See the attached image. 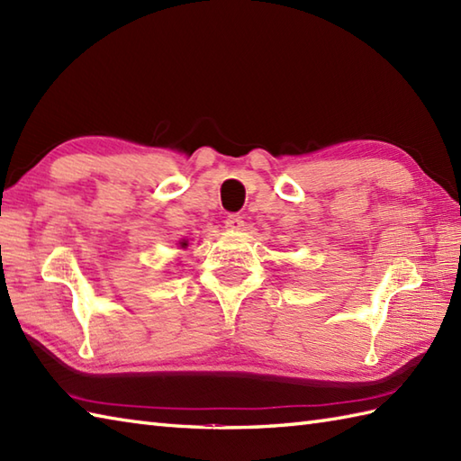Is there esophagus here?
<instances>
[{"label":"esophagus","instance_id":"1","mask_svg":"<svg viewBox=\"0 0 461 461\" xmlns=\"http://www.w3.org/2000/svg\"><path fill=\"white\" fill-rule=\"evenodd\" d=\"M225 228L231 230V231L241 230L243 228V218H241V215H238V213L228 215V218H225Z\"/></svg>","mask_w":461,"mask_h":461}]
</instances>
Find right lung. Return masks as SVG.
<instances>
[{"mask_svg":"<svg viewBox=\"0 0 461 461\" xmlns=\"http://www.w3.org/2000/svg\"><path fill=\"white\" fill-rule=\"evenodd\" d=\"M185 246H188V243H185V241H182V248H185Z\"/></svg>","mask_w":461,"mask_h":461,"instance_id":"right-lung-1","label":"right lung"}]
</instances>
